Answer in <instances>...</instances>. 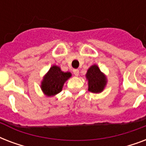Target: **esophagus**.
<instances>
[{"label":"esophagus","mask_w":146,"mask_h":146,"mask_svg":"<svg viewBox=\"0 0 146 146\" xmlns=\"http://www.w3.org/2000/svg\"><path fill=\"white\" fill-rule=\"evenodd\" d=\"M73 74L75 76H79V74H80V71H79V70H77V69H75V70H73Z\"/></svg>","instance_id":"esophagus-1"}]
</instances>
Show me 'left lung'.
<instances>
[{
    "mask_svg": "<svg viewBox=\"0 0 146 146\" xmlns=\"http://www.w3.org/2000/svg\"><path fill=\"white\" fill-rule=\"evenodd\" d=\"M88 80L89 90L93 93H100L104 90L107 84V78L103 73L101 72L97 65H92L87 70L86 74Z\"/></svg>",
    "mask_w": 146,
    "mask_h": 146,
    "instance_id": "left-lung-1",
    "label": "left lung"
}]
</instances>
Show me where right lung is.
I'll return each instance as SVG.
<instances>
[{
	"mask_svg": "<svg viewBox=\"0 0 146 146\" xmlns=\"http://www.w3.org/2000/svg\"><path fill=\"white\" fill-rule=\"evenodd\" d=\"M70 72H63L59 66L54 65L43 78L41 89L47 96H54L62 91L64 82L70 77Z\"/></svg>",
	"mask_w": 146,
	"mask_h": 146,
	"instance_id": "1",
	"label": "right lung"
}]
</instances>
